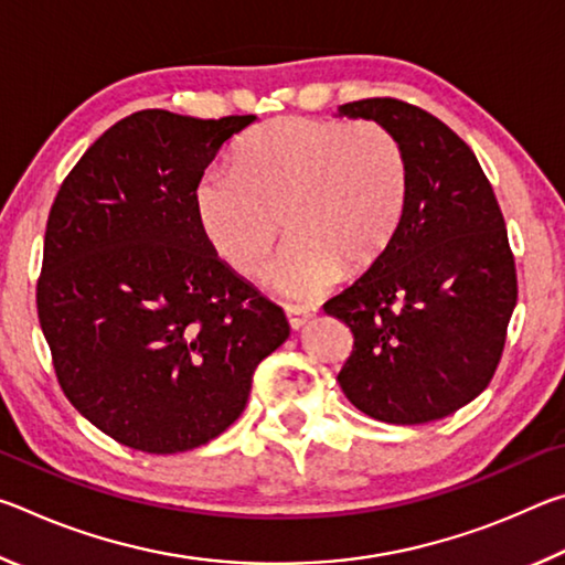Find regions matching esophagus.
Returning <instances> with one entry per match:
<instances>
[{
  "instance_id": "1",
  "label": "esophagus",
  "mask_w": 565,
  "mask_h": 565,
  "mask_svg": "<svg viewBox=\"0 0 565 565\" xmlns=\"http://www.w3.org/2000/svg\"><path fill=\"white\" fill-rule=\"evenodd\" d=\"M284 311L286 319L291 323V329H301L311 317H317V306L309 303H284Z\"/></svg>"
}]
</instances>
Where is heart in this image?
I'll return each mask as SVG.
<instances>
[{
  "label": "heart",
  "instance_id": "heart-1",
  "mask_svg": "<svg viewBox=\"0 0 565 565\" xmlns=\"http://www.w3.org/2000/svg\"><path fill=\"white\" fill-rule=\"evenodd\" d=\"M232 164L196 181L199 226L218 259L256 279L286 224L274 284L289 296L327 291L343 266L366 271L404 216L406 159L379 121L271 119L238 139Z\"/></svg>",
  "mask_w": 565,
  "mask_h": 565
}]
</instances>
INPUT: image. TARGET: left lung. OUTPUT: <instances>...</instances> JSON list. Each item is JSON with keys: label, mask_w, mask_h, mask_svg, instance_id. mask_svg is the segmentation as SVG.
<instances>
[{"label": "left lung", "mask_w": 565, "mask_h": 565, "mask_svg": "<svg viewBox=\"0 0 565 565\" xmlns=\"http://www.w3.org/2000/svg\"><path fill=\"white\" fill-rule=\"evenodd\" d=\"M394 134L408 169L401 224L381 259L323 303L353 351L341 391L384 424H428L491 384L519 299L509 232L471 147L394 97L341 104Z\"/></svg>", "instance_id": "8db88e82"}]
</instances>
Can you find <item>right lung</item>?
<instances>
[{"label":"right lung","instance_id":"obj_1","mask_svg":"<svg viewBox=\"0 0 565 565\" xmlns=\"http://www.w3.org/2000/svg\"><path fill=\"white\" fill-rule=\"evenodd\" d=\"M254 119L131 114L84 151L46 218L36 313L56 381L137 451L224 434L289 339L281 306L218 262L194 209L204 169Z\"/></svg>","mask_w":565,"mask_h":565}]
</instances>
